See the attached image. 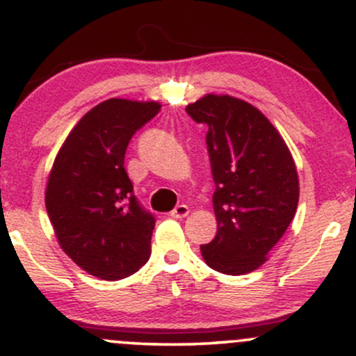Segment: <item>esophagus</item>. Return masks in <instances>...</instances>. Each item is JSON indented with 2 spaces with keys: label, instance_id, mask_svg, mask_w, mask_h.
I'll list each match as a JSON object with an SVG mask.
<instances>
[{
  "label": "esophagus",
  "instance_id": "1",
  "mask_svg": "<svg viewBox=\"0 0 356 356\" xmlns=\"http://www.w3.org/2000/svg\"><path fill=\"white\" fill-rule=\"evenodd\" d=\"M187 214H189V207H187L186 204H179V206H175V209L170 212V216H172V218H177V219L186 218Z\"/></svg>",
  "mask_w": 356,
  "mask_h": 356
}]
</instances>
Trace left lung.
<instances>
[{
  "label": "left lung",
  "mask_w": 356,
  "mask_h": 356,
  "mask_svg": "<svg viewBox=\"0 0 356 356\" xmlns=\"http://www.w3.org/2000/svg\"><path fill=\"white\" fill-rule=\"evenodd\" d=\"M207 125L218 232L201 246L206 264L246 275L266 261L295 218L300 182L283 137L256 107L229 95L202 97L186 107Z\"/></svg>",
  "instance_id": "8db88e82"
}]
</instances>
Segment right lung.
<instances>
[{"label":"right lung","mask_w":356,"mask_h":356,"mask_svg":"<svg viewBox=\"0 0 356 356\" xmlns=\"http://www.w3.org/2000/svg\"><path fill=\"white\" fill-rule=\"evenodd\" d=\"M159 110L157 102H102L73 127L48 175L44 206L60 246L100 280H124L150 257L155 218L134 195L124 157Z\"/></svg>","instance_id":"obj_1"}]
</instances>
